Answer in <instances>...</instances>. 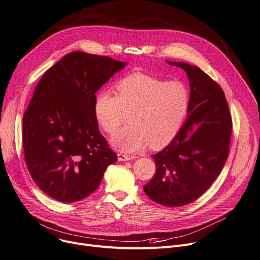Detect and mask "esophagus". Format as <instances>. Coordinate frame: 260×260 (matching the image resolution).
Instances as JSON below:
<instances>
[{"label":"esophagus","mask_w":260,"mask_h":260,"mask_svg":"<svg viewBox=\"0 0 260 260\" xmlns=\"http://www.w3.org/2000/svg\"><path fill=\"white\" fill-rule=\"evenodd\" d=\"M136 157L133 154H126V153H122L119 152L118 153V160L119 161H129V160H134Z\"/></svg>","instance_id":"obj_1"}]
</instances>
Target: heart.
Listing matches in <instances>:
<instances>
[{
  "label": "heart",
  "mask_w": 260,
  "mask_h": 260,
  "mask_svg": "<svg viewBox=\"0 0 260 260\" xmlns=\"http://www.w3.org/2000/svg\"><path fill=\"white\" fill-rule=\"evenodd\" d=\"M116 89L117 94L110 90L96 94L94 113L108 134L123 124L128 114L129 125L112 138L117 149L134 152L149 143L158 148L174 139L189 109V93L183 82L134 73L119 80Z\"/></svg>",
  "instance_id": "b5f03b06"
}]
</instances>
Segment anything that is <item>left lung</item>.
I'll list each match as a JSON object with an SVG mask.
<instances>
[{"label":"left lung","instance_id":"left-lung-1","mask_svg":"<svg viewBox=\"0 0 260 260\" xmlns=\"http://www.w3.org/2000/svg\"><path fill=\"white\" fill-rule=\"evenodd\" d=\"M182 68L190 81L189 116L163 150L152 154L155 174L144 192L155 203L180 207L203 196L227 161L232 118L219 84L197 66L171 62Z\"/></svg>","mask_w":260,"mask_h":260}]
</instances>
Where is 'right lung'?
<instances>
[{"label": "right lung", "mask_w": 260, "mask_h": 260, "mask_svg": "<svg viewBox=\"0 0 260 260\" xmlns=\"http://www.w3.org/2000/svg\"><path fill=\"white\" fill-rule=\"evenodd\" d=\"M109 56L75 51L48 69L23 117L25 162L42 191L62 203L92 194L117 161L99 133L95 93L125 67Z\"/></svg>", "instance_id": "obj_1"}]
</instances>
